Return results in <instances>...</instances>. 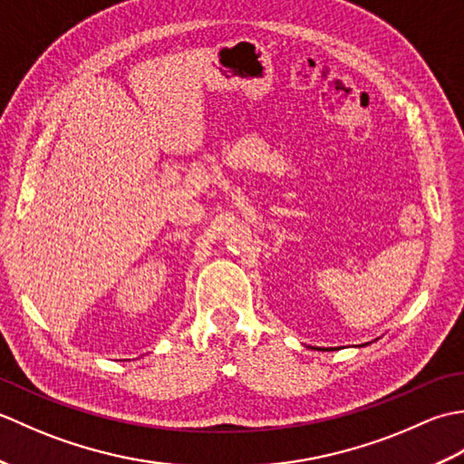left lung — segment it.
I'll use <instances>...</instances> for the list:
<instances>
[{
	"mask_svg": "<svg viewBox=\"0 0 464 464\" xmlns=\"http://www.w3.org/2000/svg\"><path fill=\"white\" fill-rule=\"evenodd\" d=\"M323 351H324V349H323Z\"/></svg>",
	"mask_w": 464,
	"mask_h": 464,
	"instance_id": "1",
	"label": "left lung"
}]
</instances>
